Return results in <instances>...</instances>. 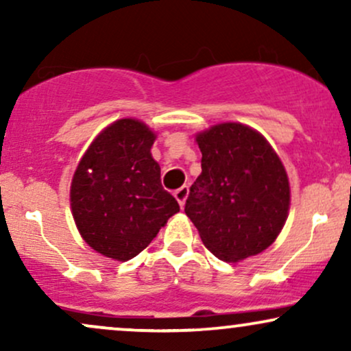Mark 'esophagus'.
Listing matches in <instances>:
<instances>
[{
	"label": "esophagus",
	"mask_w": 351,
	"mask_h": 351,
	"mask_svg": "<svg viewBox=\"0 0 351 351\" xmlns=\"http://www.w3.org/2000/svg\"><path fill=\"white\" fill-rule=\"evenodd\" d=\"M188 193H189V188L188 186H181V188H178L175 191V198L180 203L181 208L184 206V201H186V198H188Z\"/></svg>",
	"instance_id": "esophagus-1"
}]
</instances>
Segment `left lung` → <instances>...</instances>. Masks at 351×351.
Here are the masks:
<instances>
[{
	"label": "left lung",
	"mask_w": 351,
	"mask_h": 351,
	"mask_svg": "<svg viewBox=\"0 0 351 351\" xmlns=\"http://www.w3.org/2000/svg\"><path fill=\"white\" fill-rule=\"evenodd\" d=\"M201 175L184 213L219 259L237 263L267 249L284 228L291 186L284 165L259 132L226 122L196 135Z\"/></svg>",
	"instance_id": "8db88e82"
}]
</instances>
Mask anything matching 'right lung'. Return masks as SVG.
I'll list each match as a JSON object with an SVG mask.
<instances>
[{
    "mask_svg": "<svg viewBox=\"0 0 351 351\" xmlns=\"http://www.w3.org/2000/svg\"><path fill=\"white\" fill-rule=\"evenodd\" d=\"M155 138L140 120H117L95 136L72 178L71 208L80 236L110 259L135 257L180 211L150 153Z\"/></svg>",
    "mask_w": 351,
    "mask_h": 351,
    "instance_id": "add662e5",
    "label": "right lung"
}]
</instances>
